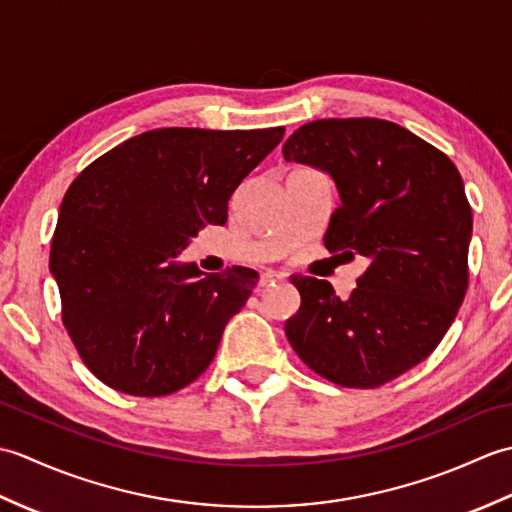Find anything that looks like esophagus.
<instances>
[{"label": "esophagus", "instance_id": "34e87169", "mask_svg": "<svg viewBox=\"0 0 512 512\" xmlns=\"http://www.w3.org/2000/svg\"><path fill=\"white\" fill-rule=\"evenodd\" d=\"M284 277H286L284 273H275V270H266V273H262V277H259V286L268 288V286L277 284V281H281Z\"/></svg>", "mask_w": 512, "mask_h": 512}]
</instances>
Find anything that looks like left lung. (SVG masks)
Returning a JSON list of instances; mask_svg holds the SVG:
<instances>
[{"mask_svg":"<svg viewBox=\"0 0 512 512\" xmlns=\"http://www.w3.org/2000/svg\"><path fill=\"white\" fill-rule=\"evenodd\" d=\"M284 158L325 171L339 193L323 244L367 257L347 299L330 281L292 275L301 308L292 350L343 387H378L436 350L469 286L473 213L453 162L380 118L301 125Z\"/></svg>","mask_w":512,"mask_h":512,"instance_id":"1","label":"left lung"}]
</instances>
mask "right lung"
Masks as SVG:
<instances>
[{
	"label": "right lung",
	"instance_id": "obj_1",
	"mask_svg": "<svg viewBox=\"0 0 512 512\" xmlns=\"http://www.w3.org/2000/svg\"><path fill=\"white\" fill-rule=\"evenodd\" d=\"M284 127L250 132L165 127L94 160L61 202L50 248L63 325L90 372L129 396L193 383L244 308L259 275H209L178 262L273 151Z\"/></svg>",
	"mask_w": 512,
	"mask_h": 512
}]
</instances>
